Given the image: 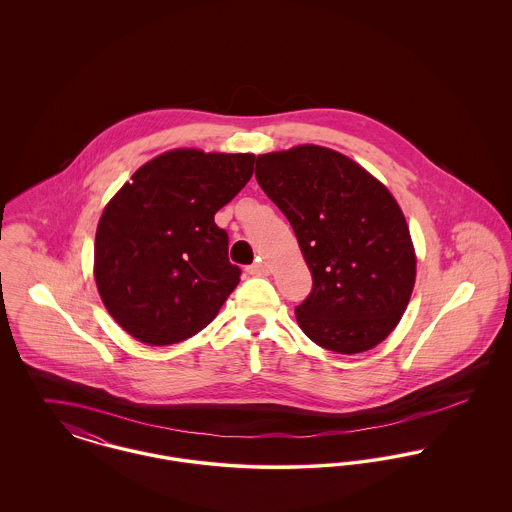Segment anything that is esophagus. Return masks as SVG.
I'll list each match as a JSON object with an SVG mask.
<instances>
[{
  "mask_svg": "<svg viewBox=\"0 0 512 512\" xmlns=\"http://www.w3.org/2000/svg\"><path fill=\"white\" fill-rule=\"evenodd\" d=\"M245 272L249 274V276H267L268 270L263 263H253V265H249V267H245Z\"/></svg>",
  "mask_w": 512,
  "mask_h": 512,
  "instance_id": "1",
  "label": "esophagus"
}]
</instances>
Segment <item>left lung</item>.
<instances>
[{
  "mask_svg": "<svg viewBox=\"0 0 512 512\" xmlns=\"http://www.w3.org/2000/svg\"><path fill=\"white\" fill-rule=\"evenodd\" d=\"M255 178L290 220L313 276V290L295 307L305 336L343 355L386 340L416 276L409 226L388 188L320 146L259 155Z\"/></svg>",
  "mask_w": 512,
  "mask_h": 512,
  "instance_id": "1",
  "label": "left lung"
}]
</instances>
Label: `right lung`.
I'll list each match as a JSON object with an SVG mask.
<instances>
[{
  "instance_id": "add662e5",
  "label": "right lung",
  "mask_w": 512,
  "mask_h": 512,
  "mask_svg": "<svg viewBox=\"0 0 512 512\" xmlns=\"http://www.w3.org/2000/svg\"><path fill=\"white\" fill-rule=\"evenodd\" d=\"M255 155L172 149L132 174L96 232L94 276L136 340L171 345L217 317L240 282L215 213L249 182Z\"/></svg>"
}]
</instances>
